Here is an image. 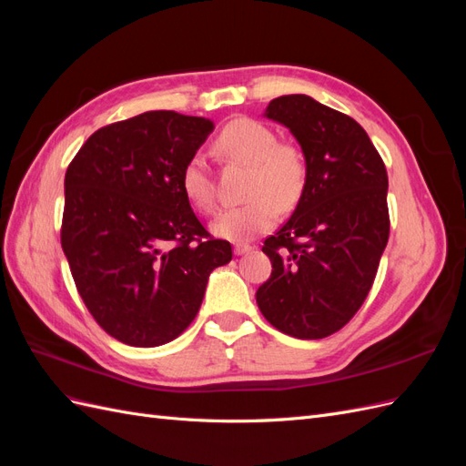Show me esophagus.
<instances>
[{"label":"esophagus","instance_id":"34e87169","mask_svg":"<svg viewBox=\"0 0 466 466\" xmlns=\"http://www.w3.org/2000/svg\"><path fill=\"white\" fill-rule=\"evenodd\" d=\"M233 250H235L237 257H243V255H248V252L255 250V247H250V245H235Z\"/></svg>","mask_w":466,"mask_h":466}]
</instances>
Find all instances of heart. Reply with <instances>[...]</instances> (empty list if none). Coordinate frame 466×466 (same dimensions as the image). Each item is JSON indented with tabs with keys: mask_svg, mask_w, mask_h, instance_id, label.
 <instances>
[{
	"mask_svg": "<svg viewBox=\"0 0 466 466\" xmlns=\"http://www.w3.org/2000/svg\"><path fill=\"white\" fill-rule=\"evenodd\" d=\"M216 149L228 161L248 167L243 198L245 204L223 209L211 221V231L233 243H245L270 231L278 214L298 208L307 182L309 163L299 146L278 142V136L266 124L252 118L229 122L216 139ZM180 188L188 202L209 214L216 209V178L202 155L182 167Z\"/></svg>",
	"mask_w": 466,
	"mask_h": 466,
	"instance_id": "b5f03b06",
	"label": "heart"
}]
</instances>
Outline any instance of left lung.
Wrapping results in <instances>:
<instances>
[{
    "label": "left lung",
    "instance_id": "8db88e82",
    "mask_svg": "<svg viewBox=\"0 0 466 466\" xmlns=\"http://www.w3.org/2000/svg\"><path fill=\"white\" fill-rule=\"evenodd\" d=\"M298 139L309 182L281 229L264 241L272 274L257 291L279 332L319 340L358 313L389 241L387 168L361 126L307 95L278 96L264 112Z\"/></svg>",
    "mask_w": 466,
    "mask_h": 466
}]
</instances>
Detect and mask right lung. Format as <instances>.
Segmentation results:
<instances>
[{"instance_id":"1","label":"right lung","mask_w":466,"mask_h":466,"mask_svg":"<svg viewBox=\"0 0 466 466\" xmlns=\"http://www.w3.org/2000/svg\"><path fill=\"white\" fill-rule=\"evenodd\" d=\"M214 122L149 110L108 124L66 171L62 248L93 319L116 340L153 348L198 315L208 278L233 257L180 188Z\"/></svg>"}]
</instances>
